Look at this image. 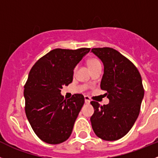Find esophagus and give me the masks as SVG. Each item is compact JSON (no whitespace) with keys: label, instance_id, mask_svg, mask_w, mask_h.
Returning a JSON list of instances; mask_svg holds the SVG:
<instances>
[{"label":"esophagus","instance_id":"obj_1","mask_svg":"<svg viewBox=\"0 0 158 158\" xmlns=\"http://www.w3.org/2000/svg\"><path fill=\"white\" fill-rule=\"evenodd\" d=\"M84 98H85V103H86V104H89V103H90V99H89V97H87V96H85V97H84Z\"/></svg>","mask_w":158,"mask_h":158}]
</instances>
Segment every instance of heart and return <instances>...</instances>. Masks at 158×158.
Masks as SVG:
<instances>
[{
  "label": "heart",
  "instance_id": "obj_1",
  "mask_svg": "<svg viewBox=\"0 0 158 158\" xmlns=\"http://www.w3.org/2000/svg\"><path fill=\"white\" fill-rule=\"evenodd\" d=\"M88 64H89V69H90V68L94 67V66H95V65H97V64H101V63H100V61H98L97 59L92 58L89 60V62H88Z\"/></svg>",
  "mask_w": 158,
  "mask_h": 158
}]
</instances>
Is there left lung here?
Here are the masks:
<instances>
[{
  "instance_id": "8db88e82",
  "label": "left lung",
  "mask_w": 158,
  "mask_h": 158,
  "mask_svg": "<svg viewBox=\"0 0 158 158\" xmlns=\"http://www.w3.org/2000/svg\"><path fill=\"white\" fill-rule=\"evenodd\" d=\"M91 52L104 64L101 89L109 99L103 106L91 101L93 130L104 140H117L129 132L139 116L144 97L142 78L136 67L116 50L93 48Z\"/></svg>"
}]
</instances>
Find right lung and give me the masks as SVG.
Listing matches in <instances>:
<instances>
[{
  "mask_svg": "<svg viewBox=\"0 0 158 158\" xmlns=\"http://www.w3.org/2000/svg\"><path fill=\"white\" fill-rule=\"evenodd\" d=\"M89 51L52 50L29 72L24 86L26 114L36 135L47 143H61L72 134L84 97L76 94L64 99L61 89L72 82L74 69Z\"/></svg>",
  "mask_w": 158,
  "mask_h": 158,
  "instance_id": "1",
  "label": "right lung"
}]
</instances>
